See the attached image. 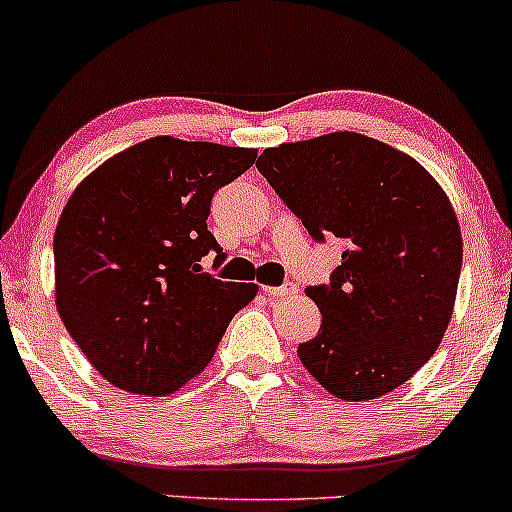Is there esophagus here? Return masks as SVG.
I'll return each mask as SVG.
<instances>
[{"instance_id": "1", "label": "esophagus", "mask_w": 512, "mask_h": 512, "mask_svg": "<svg viewBox=\"0 0 512 512\" xmlns=\"http://www.w3.org/2000/svg\"><path fill=\"white\" fill-rule=\"evenodd\" d=\"M263 290H266L268 297H285V295H295L297 285L287 280V283H283V285H278V287H263Z\"/></svg>"}]
</instances>
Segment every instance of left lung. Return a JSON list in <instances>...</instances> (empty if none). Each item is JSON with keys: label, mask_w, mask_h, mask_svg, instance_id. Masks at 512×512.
<instances>
[{"label": "left lung", "mask_w": 512, "mask_h": 512, "mask_svg": "<svg viewBox=\"0 0 512 512\" xmlns=\"http://www.w3.org/2000/svg\"><path fill=\"white\" fill-rule=\"evenodd\" d=\"M256 166L309 237L346 244L329 283L307 287L321 326L297 348L302 365L338 399L392 392L438 350L455 307L462 234L445 191L358 132L271 147Z\"/></svg>", "instance_id": "1"}]
</instances>
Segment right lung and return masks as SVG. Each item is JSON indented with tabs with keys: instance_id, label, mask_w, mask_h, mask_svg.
<instances>
[{
	"instance_id": "add662e5",
	"label": "right lung",
	"mask_w": 512,
	"mask_h": 512,
	"mask_svg": "<svg viewBox=\"0 0 512 512\" xmlns=\"http://www.w3.org/2000/svg\"><path fill=\"white\" fill-rule=\"evenodd\" d=\"M256 149L152 137L79 183L55 229L57 312L89 363L132 394L183 387L256 297L203 273L225 261L208 229L212 195Z\"/></svg>"
}]
</instances>
